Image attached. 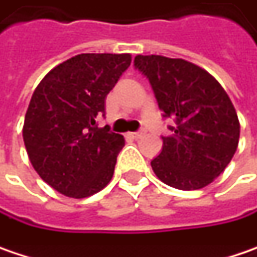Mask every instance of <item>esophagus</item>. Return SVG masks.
Masks as SVG:
<instances>
[{
    "mask_svg": "<svg viewBox=\"0 0 257 257\" xmlns=\"http://www.w3.org/2000/svg\"><path fill=\"white\" fill-rule=\"evenodd\" d=\"M143 135H145V132H143V130H140V132H136V133H132L130 136H132L133 139H140Z\"/></svg>",
    "mask_w": 257,
    "mask_h": 257,
    "instance_id": "esophagus-1",
    "label": "esophagus"
}]
</instances>
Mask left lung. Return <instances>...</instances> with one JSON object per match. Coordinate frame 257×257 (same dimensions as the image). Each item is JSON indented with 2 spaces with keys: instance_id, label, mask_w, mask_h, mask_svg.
Wrapping results in <instances>:
<instances>
[{
  "instance_id": "left-lung-1",
  "label": "left lung",
  "mask_w": 257,
  "mask_h": 257,
  "mask_svg": "<svg viewBox=\"0 0 257 257\" xmlns=\"http://www.w3.org/2000/svg\"><path fill=\"white\" fill-rule=\"evenodd\" d=\"M135 67L154 89L171 135L151 165L156 177L178 190H197L224 173L237 151L240 122L215 77L181 58L138 55Z\"/></svg>"
}]
</instances>
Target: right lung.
<instances>
[{
	"label": "right lung",
	"instance_id": "1",
	"mask_svg": "<svg viewBox=\"0 0 257 257\" xmlns=\"http://www.w3.org/2000/svg\"><path fill=\"white\" fill-rule=\"evenodd\" d=\"M132 63L130 54H80L54 67L35 89L23 125L29 159L64 196L83 199L111 181L121 135L96 127L105 98Z\"/></svg>",
	"mask_w": 257,
	"mask_h": 257
}]
</instances>
